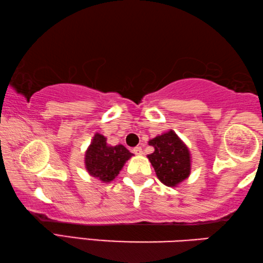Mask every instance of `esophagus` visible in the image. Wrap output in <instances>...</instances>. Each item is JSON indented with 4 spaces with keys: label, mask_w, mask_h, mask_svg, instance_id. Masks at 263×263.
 Here are the masks:
<instances>
[{
    "label": "esophagus",
    "mask_w": 263,
    "mask_h": 263,
    "mask_svg": "<svg viewBox=\"0 0 263 263\" xmlns=\"http://www.w3.org/2000/svg\"><path fill=\"white\" fill-rule=\"evenodd\" d=\"M133 151H134V154L137 155V156H141L142 154H143V151H142L141 146H136V148H134V150H133Z\"/></svg>",
    "instance_id": "esophagus-1"
}]
</instances>
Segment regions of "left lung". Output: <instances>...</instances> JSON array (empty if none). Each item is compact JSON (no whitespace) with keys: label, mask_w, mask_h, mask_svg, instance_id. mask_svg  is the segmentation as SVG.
Returning a JSON list of instances; mask_svg holds the SVG:
<instances>
[{"label":"left lung","mask_w":263,"mask_h":263,"mask_svg":"<svg viewBox=\"0 0 263 263\" xmlns=\"http://www.w3.org/2000/svg\"><path fill=\"white\" fill-rule=\"evenodd\" d=\"M155 151L148 155L151 165L165 186L176 187L190 177L191 153L187 145L173 130L149 141Z\"/></svg>","instance_id":"8db88e82"}]
</instances>
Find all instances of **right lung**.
<instances>
[{"instance_id": "add662e5", "label": "right lung", "mask_w": 263, "mask_h": 263, "mask_svg": "<svg viewBox=\"0 0 263 263\" xmlns=\"http://www.w3.org/2000/svg\"><path fill=\"white\" fill-rule=\"evenodd\" d=\"M132 156L122 144L108 145L106 137L97 133L85 153V168L90 176L103 182H110Z\"/></svg>"}]
</instances>
